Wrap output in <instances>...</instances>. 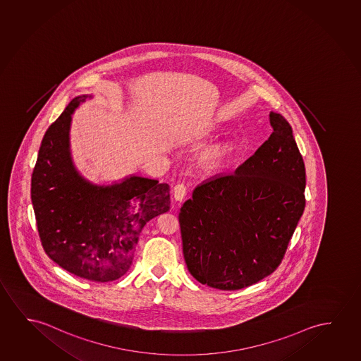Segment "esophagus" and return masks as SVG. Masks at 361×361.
Returning <instances> with one entry per match:
<instances>
[{
  "label": "esophagus",
  "instance_id": "esophagus-1",
  "mask_svg": "<svg viewBox=\"0 0 361 361\" xmlns=\"http://www.w3.org/2000/svg\"><path fill=\"white\" fill-rule=\"evenodd\" d=\"M186 192H188V189H186V186L183 183H178L173 188V196H175V199L178 201H183L185 199V196H186Z\"/></svg>",
  "mask_w": 361,
  "mask_h": 361
}]
</instances>
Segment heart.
<instances>
[{
	"label": "heart",
	"instance_id": "obj_1",
	"mask_svg": "<svg viewBox=\"0 0 361 361\" xmlns=\"http://www.w3.org/2000/svg\"><path fill=\"white\" fill-rule=\"evenodd\" d=\"M222 149L221 147H216V149H214V150L211 151L210 154H209V159H210L211 164H216L217 160L221 157L222 155Z\"/></svg>",
	"mask_w": 361,
	"mask_h": 361
}]
</instances>
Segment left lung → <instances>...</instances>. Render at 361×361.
<instances>
[{
  "mask_svg": "<svg viewBox=\"0 0 361 361\" xmlns=\"http://www.w3.org/2000/svg\"><path fill=\"white\" fill-rule=\"evenodd\" d=\"M233 173L199 185L178 220L183 259L199 283L239 290L278 269L305 209V164L288 120Z\"/></svg>",
  "mask_w": 361,
  "mask_h": 361,
  "instance_id": "left-lung-1",
  "label": "left lung"
}]
</instances>
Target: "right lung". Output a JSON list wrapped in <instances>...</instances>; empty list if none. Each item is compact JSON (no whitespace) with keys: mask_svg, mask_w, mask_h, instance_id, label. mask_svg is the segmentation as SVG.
<instances>
[{"mask_svg":"<svg viewBox=\"0 0 361 361\" xmlns=\"http://www.w3.org/2000/svg\"><path fill=\"white\" fill-rule=\"evenodd\" d=\"M75 97L44 133L31 178L39 240L59 267L96 283L128 272L146 222L170 209V186L133 176L112 186H94L75 170L68 150Z\"/></svg>","mask_w":361,"mask_h":361,"instance_id":"add662e5","label":"right lung"}]
</instances>
